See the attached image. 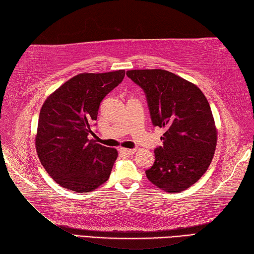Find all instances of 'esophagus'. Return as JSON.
I'll list each match as a JSON object with an SVG mask.
<instances>
[{
    "label": "esophagus",
    "instance_id": "esophagus-1",
    "mask_svg": "<svg viewBox=\"0 0 254 254\" xmlns=\"http://www.w3.org/2000/svg\"><path fill=\"white\" fill-rule=\"evenodd\" d=\"M119 152L122 153V154H126V155H132L135 150L134 149H128V148H120L119 149Z\"/></svg>",
    "mask_w": 254,
    "mask_h": 254
}]
</instances>
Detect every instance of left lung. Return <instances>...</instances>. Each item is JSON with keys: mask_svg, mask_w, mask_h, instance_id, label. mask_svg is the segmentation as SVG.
<instances>
[{"mask_svg": "<svg viewBox=\"0 0 254 254\" xmlns=\"http://www.w3.org/2000/svg\"><path fill=\"white\" fill-rule=\"evenodd\" d=\"M127 75L146 96L154 127L165 128L163 146L145 171L166 192H181L207 170L217 143V131L206 97L197 86L165 69H132Z\"/></svg>", "mask_w": 254, "mask_h": 254, "instance_id": "8db88e82", "label": "left lung"}]
</instances>
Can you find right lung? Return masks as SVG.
I'll use <instances>...</instances> for the list:
<instances>
[{
	"label": "right lung",
	"mask_w": 254,
	"mask_h": 254,
	"mask_svg": "<svg viewBox=\"0 0 254 254\" xmlns=\"http://www.w3.org/2000/svg\"><path fill=\"white\" fill-rule=\"evenodd\" d=\"M126 71L82 73L68 79L42 105L36 149L58 185L82 193L105 183L118 157L116 148L89 139L102 99L120 84Z\"/></svg>",
	"instance_id": "right-lung-1"
}]
</instances>
